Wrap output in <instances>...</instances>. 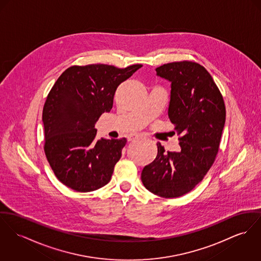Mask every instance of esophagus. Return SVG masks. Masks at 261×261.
<instances>
[{
  "mask_svg": "<svg viewBox=\"0 0 261 261\" xmlns=\"http://www.w3.org/2000/svg\"><path fill=\"white\" fill-rule=\"evenodd\" d=\"M136 138H138V135H136V134H132V135L128 136V141H134Z\"/></svg>",
  "mask_w": 261,
  "mask_h": 261,
  "instance_id": "34e87169",
  "label": "esophagus"
}]
</instances>
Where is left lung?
<instances>
[{
    "instance_id": "1",
    "label": "left lung",
    "mask_w": 261,
    "mask_h": 261,
    "mask_svg": "<svg viewBox=\"0 0 261 261\" xmlns=\"http://www.w3.org/2000/svg\"><path fill=\"white\" fill-rule=\"evenodd\" d=\"M157 76L171 82L168 108L180 151L165 152L157 143L155 160L145 166V188L166 199L191 192L213 166L225 123V106L212 75L201 64L179 61L156 68Z\"/></svg>"
}]
</instances>
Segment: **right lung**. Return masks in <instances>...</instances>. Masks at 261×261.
Returning <instances> with one entry per match:
<instances>
[{
  "mask_svg": "<svg viewBox=\"0 0 261 261\" xmlns=\"http://www.w3.org/2000/svg\"><path fill=\"white\" fill-rule=\"evenodd\" d=\"M142 64L71 66L58 79L42 110L44 153L57 178L81 193L108 184L127 140L95 139V123L110 112L117 87Z\"/></svg>",
  "mask_w": 261,
  "mask_h": 261,
  "instance_id": "1",
  "label": "right lung"
}]
</instances>
